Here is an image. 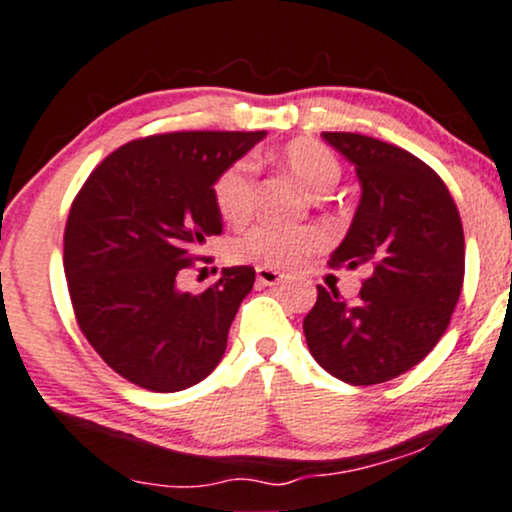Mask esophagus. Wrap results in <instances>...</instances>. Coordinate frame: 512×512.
I'll use <instances>...</instances> for the list:
<instances>
[{
    "label": "esophagus",
    "mask_w": 512,
    "mask_h": 512,
    "mask_svg": "<svg viewBox=\"0 0 512 512\" xmlns=\"http://www.w3.org/2000/svg\"><path fill=\"white\" fill-rule=\"evenodd\" d=\"M255 272H257V282L265 284V286H277L284 282V274L277 272V269H272V267H257Z\"/></svg>",
    "instance_id": "1"
}]
</instances>
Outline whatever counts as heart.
Returning a JSON list of instances; mask_svg holds the SVG:
<instances>
[{
	"mask_svg": "<svg viewBox=\"0 0 512 512\" xmlns=\"http://www.w3.org/2000/svg\"><path fill=\"white\" fill-rule=\"evenodd\" d=\"M284 167L296 182L313 196H325L340 182V162L318 140H294L279 155ZM216 209L230 223H245L255 211V165L250 160H238L218 174L213 184ZM323 245V233L306 226H257L240 235L233 243L235 257L252 262H265L269 267L294 269L301 267L318 247Z\"/></svg>",
	"mask_w": 512,
	"mask_h": 512,
	"instance_id": "b5f03b06",
	"label": "heart"
}]
</instances>
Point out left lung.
I'll list each match as a JSON object with an SVG mask.
<instances>
[{"label":"left lung","instance_id":"8db88e82","mask_svg":"<svg viewBox=\"0 0 512 512\" xmlns=\"http://www.w3.org/2000/svg\"><path fill=\"white\" fill-rule=\"evenodd\" d=\"M355 165L362 196L330 265L372 267L359 299L318 286L303 320L320 367L352 386L396 379L430 355L464 284V230L457 204L423 160L359 133H323Z\"/></svg>","mask_w":512,"mask_h":512}]
</instances>
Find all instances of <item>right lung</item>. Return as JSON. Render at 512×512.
I'll list each match as a JSON object with an SVG mask.
<instances>
[{
    "mask_svg": "<svg viewBox=\"0 0 512 512\" xmlns=\"http://www.w3.org/2000/svg\"><path fill=\"white\" fill-rule=\"evenodd\" d=\"M265 131H182L121 145L89 174L65 226V277L97 355L148 391L189 389L218 367L252 267H226L201 294L177 279L223 233L218 174Z\"/></svg>",
    "mask_w": 512,
    "mask_h": 512,
    "instance_id": "right-lung-1",
    "label": "right lung"
}]
</instances>
